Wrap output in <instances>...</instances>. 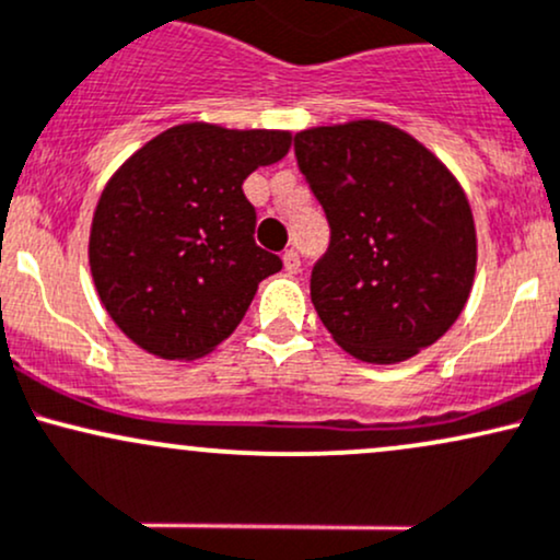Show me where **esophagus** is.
Here are the masks:
<instances>
[{"mask_svg":"<svg viewBox=\"0 0 560 560\" xmlns=\"http://www.w3.org/2000/svg\"><path fill=\"white\" fill-rule=\"evenodd\" d=\"M282 264H285V269H288V272H291V275H296L299 269H301V259H299V254H296V250H293V248L282 254Z\"/></svg>","mask_w":560,"mask_h":560,"instance_id":"esophagus-1","label":"esophagus"}]
</instances>
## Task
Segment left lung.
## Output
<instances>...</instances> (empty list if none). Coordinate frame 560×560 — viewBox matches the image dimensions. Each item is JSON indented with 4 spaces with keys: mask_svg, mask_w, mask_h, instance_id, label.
<instances>
[{
    "mask_svg": "<svg viewBox=\"0 0 560 560\" xmlns=\"http://www.w3.org/2000/svg\"><path fill=\"white\" fill-rule=\"evenodd\" d=\"M293 153L330 228L310 288L338 347L394 364L439 341L476 272L474 217L455 177L381 121L299 131Z\"/></svg>",
    "mask_w": 560,
    "mask_h": 560,
    "instance_id": "obj_1",
    "label": "left lung"
}]
</instances>
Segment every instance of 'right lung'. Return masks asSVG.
Instances as JSON below:
<instances>
[{
  "label": "right lung",
  "mask_w": 560,
  "mask_h": 560,
  "mask_svg": "<svg viewBox=\"0 0 560 560\" xmlns=\"http://www.w3.org/2000/svg\"><path fill=\"white\" fill-rule=\"evenodd\" d=\"M288 148V131L182 124L118 168L94 211L90 267L137 347L192 360L241 325L256 285L282 269L256 246L243 179Z\"/></svg>",
  "instance_id": "1"
}]
</instances>
